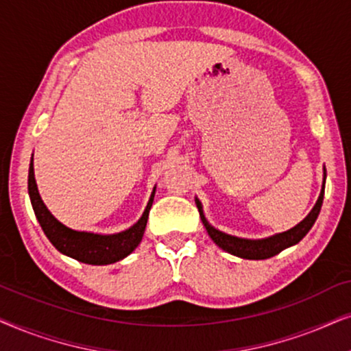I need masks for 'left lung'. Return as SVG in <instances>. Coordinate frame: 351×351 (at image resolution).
<instances>
[{
    "instance_id": "obj_1",
    "label": "left lung",
    "mask_w": 351,
    "mask_h": 351,
    "mask_svg": "<svg viewBox=\"0 0 351 351\" xmlns=\"http://www.w3.org/2000/svg\"><path fill=\"white\" fill-rule=\"evenodd\" d=\"M322 199H324V184H322V191H321L319 199H317L316 205L313 207L311 212L308 213V217L303 219L302 223H298L295 228H292V230L281 232V234H276L273 237H268V239H260V241L241 239V237L224 234V232L215 230V228H212L207 223V219L204 218L202 207H200V205H197V207L200 212V218H202V221H204V226L207 228L208 236L212 237L213 242L218 247H221V249L226 250L228 254L241 256V258L265 260V258H269V256L278 255L279 252L287 249V247L297 244V242H300L303 237L306 236V232L311 230V226L316 221L317 215H319Z\"/></svg>"
}]
</instances>
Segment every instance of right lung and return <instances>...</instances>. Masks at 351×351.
Returning <instances> with one entry per match:
<instances>
[{
    "instance_id": "1",
    "label": "right lung",
    "mask_w": 351,
    "mask_h": 351,
    "mask_svg": "<svg viewBox=\"0 0 351 351\" xmlns=\"http://www.w3.org/2000/svg\"><path fill=\"white\" fill-rule=\"evenodd\" d=\"M29 194L32 200V207H34V212L36 215V218H38L41 230L45 231V234L49 239L51 244H53L60 254L72 256V258L88 265L115 263V261L125 258V256L132 254L143 239L149 217V210H151L154 200L152 194L141 219H139L134 226L130 228V230L119 232V234L101 236L93 234V232L70 230V228L64 226L62 223H59L58 219L49 213V210L46 208V205L40 197L38 188H36L34 175V158H32L29 168Z\"/></svg>"
}]
</instances>
